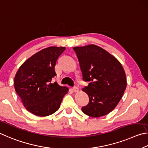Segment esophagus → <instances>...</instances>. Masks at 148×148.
Instances as JSON below:
<instances>
[{"instance_id": "obj_1", "label": "esophagus", "mask_w": 148, "mask_h": 148, "mask_svg": "<svg viewBox=\"0 0 148 148\" xmlns=\"http://www.w3.org/2000/svg\"><path fill=\"white\" fill-rule=\"evenodd\" d=\"M73 90L75 92H79V88L77 87V86H74L73 88Z\"/></svg>"}]
</instances>
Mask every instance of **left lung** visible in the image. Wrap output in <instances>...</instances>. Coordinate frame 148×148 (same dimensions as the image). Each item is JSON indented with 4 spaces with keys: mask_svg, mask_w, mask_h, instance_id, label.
<instances>
[{
    "mask_svg": "<svg viewBox=\"0 0 148 148\" xmlns=\"http://www.w3.org/2000/svg\"><path fill=\"white\" fill-rule=\"evenodd\" d=\"M84 81L82 88L89 103L82 107L85 114L98 118L114 109L127 86L125 73L120 62L105 49L95 45L73 47Z\"/></svg>",
    "mask_w": 148,
    "mask_h": 148,
    "instance_id": "obj_1",
    "label": "left lung"
}]
</instances>
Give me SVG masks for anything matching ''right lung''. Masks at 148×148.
I'll return each instance as SVG.
<instances>
[{"instance_id":"right-lung-1","label":"right lung","mask_w":148,"mask_h":148,"mask_svg":"<svg viewBox=\"0 0 148 148\" xmlns=\"http://www.w3.org/2000/svg\"><path fill=\"white\" fill-rule=\"evenodd\" d=\"M64 47H49L27 59L18 69L14 78L15 92L28 111L38 116L53 114L60 107L68 88L56 82L54 67Z\"/></svg>"}]
</instances>
